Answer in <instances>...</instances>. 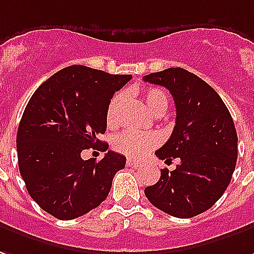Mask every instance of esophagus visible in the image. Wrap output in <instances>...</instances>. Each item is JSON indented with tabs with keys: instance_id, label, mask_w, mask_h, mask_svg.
Wrapping results in <instances>:
<instances>
[{
	"instance_id": "1",
	"label": "esophagus",
	"mask_w": 254,
	"mask_h": 254,
	"mask_svg": "<svg viewBox=\"0 0 254 254\" xmlns=\"http://www.w3.org/2000/svg\"><path fill=\"white\" fill-rule=\"evenodd\" d=\"M127 166H132V168H139L140 165H141L139 161H134V159H127Z\"/></svg>"
}]
</instances>
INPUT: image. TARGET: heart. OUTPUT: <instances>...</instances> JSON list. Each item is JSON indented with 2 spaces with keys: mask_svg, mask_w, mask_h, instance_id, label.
<instances>
[{
  "mask_svg": "<svg viewBox=\"0 0 254 254\" xmlns=\"http://www.w3.org/2000/svg\"><path fill=\"white\" fill-rule=\"evenodd\" d=\"M125 102L124 93H117L109 104L107 109V124L109 127H115L118 122V111L120 107ZM143 102L145 107L150 110V113L155 115L164 114L168 104H169V96L165 90L159 88H148L143 92ZM159 143L157 134L152 133H137L132 130L118 134L114 139V148L124 155L132 158L143 157L144 154L157 147Z\"/></svg>",
  "mask_w": 254,
  "mask_h": 254,
  "instance_id": "1",
  "label": "heart"
}]
</instances>
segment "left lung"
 <instances>
[{
	"instance_id": "left-lung-1",
	"label": "left lung",
	"mask_w": 254,
	"mask_h": 254,
	"mask_svg": "<svg viewBox=\"0 0 254 254\" xmlns=\"http://www.w3.org/2000/svg\"><path fill=\"white\" fill-rule=\"evenodd\" d=\"M169 90L176 104V125L158 151L159 159H180L176 169L161 170V179L145 187L152 205L179 219L206 212L231 182L238 157V136L231 114L217 92L180 67L143 77Z\"/></svg>"
}]
</instances>
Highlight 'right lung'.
Listing matches in <instances>:
<instances>
[{
    "label": "right lung",
    "instance_id": "right-lung-1",
    "mask_svg": "<svg viewBox=\"0 0 254 254\" xmlns=\"http://www.w3.org/2000/svg\"><path fill=\"white\" fill-rule=\"evenodd\" d=\"M132 75L70 65L48 78L28 100L16 136L19 170L30 196L56 219L81 217L102 203L127 158L108 151L84 161L86 148L107 151L97 139L107 129V109Z\"/></svg>",
    "mask_w": 254,
    "mask_h": 254
}]
</instances>
